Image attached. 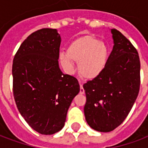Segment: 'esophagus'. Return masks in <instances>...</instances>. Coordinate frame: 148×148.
<instances>
[{
  "label": "esophagus",
  "mask_w": 148,
  "mask_h": 148,
  "mask_svg": "<svg viewBox=\"0 0 148 148\" xmlns=\"http://www.w3.org/2000/svg\"><path fill=\"white\" fill-rule=\"evenodd\" d=\"M80 93L81 94H84L85 93V90H84V88L82 86V84H80Z\"/></svg>",
  "instance_id": "esophagus-1"
}]
</instances>
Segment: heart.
Here are the masks:
<instances>
[{
    "mask_svg": "<svg viewBox=\"0 0 148 148\" xmlns=\"http://www.w3.org/2000/svg\"><path fill=\"white\" fill-rule=\"evenodd\" d=\"M108 48L95 37L86 36L77 38L69 45L67 53L59 54V61L68 73L74 71V61L78 62V71L86 79L97 77L106 66Z\"/></svg>",
    "mask_w": 148,
    "mask_h": 148,
    "instance_id": "1",
    "label": "heart"
}]
</instances>
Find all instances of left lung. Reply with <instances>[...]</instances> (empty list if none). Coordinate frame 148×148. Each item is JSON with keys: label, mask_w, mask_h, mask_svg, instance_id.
I'll use <instances>...</instances> for the list:
<instances>
[{"label": "left lung", "mask_w": 148, "mask_h": 148, "mask_svg": "<svg viewBox=\"0 0 148 148\" xmlns=\"http://www.w3.org/2000/svg\"><path fill=\"white\" fill-rule=\"evenodd\" d=\"M113 49L101 74L83 85L84 112L93 129L109 132L127 117L139 94L140 61L137 50L116 29H112Z\"/></svg>", "instance_id": "8db88e82"}]
</instances>
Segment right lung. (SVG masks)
Returning <instances> with one entry per match:
<instances>
[{
    "instance_id": "1",
    "label": "right lung",
    "mask_w": 148,
    "mask_h": 148,
    "mask_svg": "<svg viewBox=\"0 0 148 148\" xmlns=\"http://www.w3.org/2000/svg\"><path fill=\"white\" fill-rule=\"evenodd\" d=\"M60 43L56 29H39L21 43L12 62L16 105L28 125L42 135L64 127L68 109L80 91L77 78L59 69Z\"/></svg>"
}]
</instances>
